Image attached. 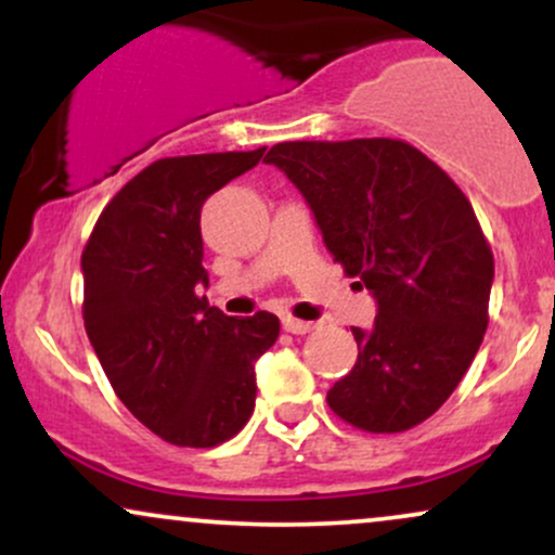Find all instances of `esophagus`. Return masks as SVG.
<instances>
[{"label":"esophagus","mask_w":555,"mask_h":555,"mask_svg":"<svg viewBox=\"0 0 555 555\" xmlns=\"http://www.w3.org/2000/svg\"><path fill=\"white\" fill-rule=\"evenodd\" d=\"M282 326L284 331H289V334H310V331L315 328L310 321H299V318H292V315L282 318Z\"/></svg>","instance_id":"34e87169"}]
</instances>
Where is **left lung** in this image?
<instances>
[{"mask_svg": "<svg viewBox=\"0 0 555 555\" xmlns=\"http://www.w3.org/2000/svg\"><path fill=\"white\" fill-rule=\"evenodd\" d=\"M266 164L295 182L331 256L378 302L373 328H352L358 362L328 406L367 433L415 428L460 386L488 328L493 253L473 203L393 138L289 140Z\"/></svg>", "mask_w": 555, "mask_h": 555, "instance_id": "obj_1", "label": "left lung"}]
</instances>
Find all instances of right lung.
I'll return each instance as SVG.
<instances>
[{
    "label": "right lung",
    "mask_w": 555,
    "mask_h": 555,
    "mask_svg": "<svg viewBox=\"0 0 555 555\" xmlns=\"http://www.w3.org/2000/svg\"><path fill=\"white\" fill-rule=\"evenodd\" d=\"M263 151L158 158L106 203L82 250L88 339L119 401L167 443L211 449L256 406L279 318L224 315L201 295V208Z\"/></svg>",
    "instance_id": "add662e5"
}]
</instances>
